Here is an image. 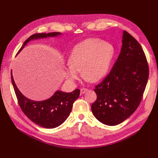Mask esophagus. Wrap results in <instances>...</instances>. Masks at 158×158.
<instances>
[{
  "label": "esophagus",
  "instance_id": "34e87169",
  "mask_svg": "<svg viewBox=\"0 0 158 158\" xmlns=\"http://www.w3.org/2000/svg\"><path fill=\"white\" fill-rule=\"evenodd\" d=\"M87 91H88V89H86V88H82L80 89V94H84L85 92H87Z\"/></svg>",
  "mask_w": 158,
  "mask_h": 158
}]
</instances>
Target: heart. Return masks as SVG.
<instances>
[{
  "label": "heart",
  "instance_id": "obj_1",
  "mask_svg": "<svg viewBox=\"0 0 158 158\" xmlns=\"http://www.w3.org/2000/svg\"><path fill=\"white\" fill-rule=\"evenodd\" d=\"M114 55V47L109 43L95 38L84 40L71 51L66 69V78L74 82L82 70L85 80L98 82L107 73Z\"/></svg>",
  "mask_w": 158,
  "mask_h": 158
}]
</instances>
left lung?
Listing matches in <instances>:
<instances>
[{
	"label": "left lung",
	"mask_w": 158,
	"mask_h": 158,
	"mask_svg": "<svg viewBox=\"0 0 158 158\" xmlns=\"http://www.w3.org/2000/svg\"><path fill=\"white\" fill-rule=\"evenodd\" d=\"M122 44L109 74L95 86L97 99L92 105L95 117L109 126L121 123L136 111L149 76L147 60L139 43L124 31Z\"/></svg>",
	"instance_id": "8db88e82"
}]
</instances>
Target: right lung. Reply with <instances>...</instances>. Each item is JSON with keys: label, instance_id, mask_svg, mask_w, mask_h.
Masks as SVG:
<instances>
[{"label": "right lung", "instance_id": "right-lung-1", "mask_svg": "<svg viewBox=\"0 0 158 158\" xmlns=\"http://www.w3.org/2000/svg\"><path fill=\"white\" fill-rule=\"evenodd\" d=\"M62 33L51 32L49 33H35L30 36L18 52L24 48L30 41L47 37H55ZM11 80L18 103L26 115L36 125L46 128H54L62 125L70 115L74 102L80 95V89H76L73 92H64L57 90L52 96L44 101H33L23 95L14 82L11 71Z\"/></svg>", "mask_w": 158, "mask_h": 158}]
</instances>
